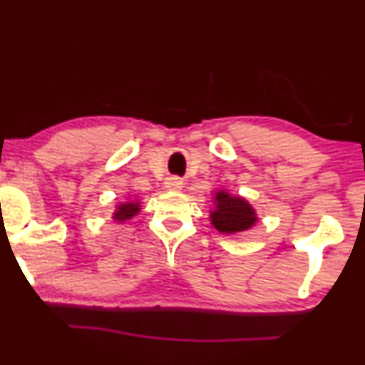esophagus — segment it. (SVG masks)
I'll list each match as a JSON object with an SVG mask.
<instances>
[{"instance_id":"34e87169","label":"esophagus","mask_w":365,"mask_h":365,"mask_svg":"<svg viewBox=\"0 0 365 365\" xmlns=\"http://www.w3.org/2000/svg\"><path fill=\"white\" fill-rule=\"evenodd\" d=\"M165 187H166V190H180V188L183 187V182L177 177H170V178H166Z\"/></svg>"}]
</instances>
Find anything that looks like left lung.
Listing matches in <instances>:
<instances>
[{"label":"left lung","instance_id":"1","mask_svg":"<svg viewBox=\"0 0 365 365\" xmlns=\"http://www.w3.org/2000/svg\"><path fill=\"white\" fill-rule=\"evenodd\" d=\"M214 205L216 207L210 210V222L222 235L247 231L258 221L257 212L248 200L227 194L226 190L216 192Z\"/></svg>","mask_w":365,"mask_h":365}]
</instances>
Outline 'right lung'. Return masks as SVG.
I'll return each instance as SVG.
<instances>
[{
  "label": "right lung",
  "instance_id": "obj_1",
  "mask_svg": "<svg viewBox=\"0 0 365 365\" xmlns=\"http://www.w3.org/2000/svg\"><path fill=\"white\" fill-rule=\"evenodd\" d=\"M139 209H140L139 202H134V200L124 202V204H118L117 205L115 212H113L112 217L115 219V221L124 222V221H127V219H133L135 214L139 212Z\"/></svg>",
  "mask_w": 365,
  "mask_h": 365
}]
</instances>
